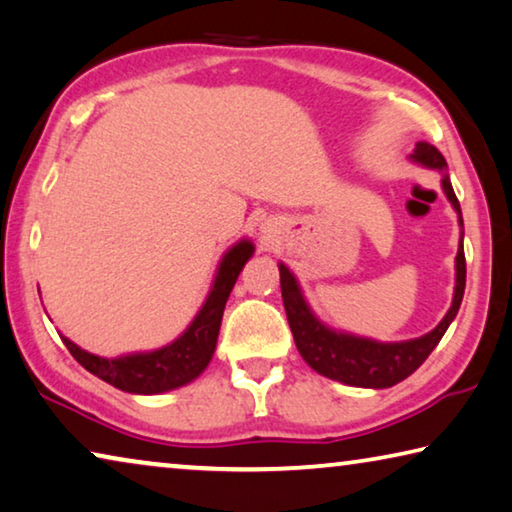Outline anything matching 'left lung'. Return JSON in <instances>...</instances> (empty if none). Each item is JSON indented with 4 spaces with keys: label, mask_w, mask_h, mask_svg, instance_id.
<instances>
[{
    "label": "left lung",
    "mask_w": 512,
    "mask_h": 512,
    "mask_svg": "<svg viewBox=\"0 0 512 512\" xmlns=\"http://www.w3.org/2000/svg\"><path fill=\"white\" fill-rule=\"evenodd\" d=\"M410 159L424 168L442 173V191L446 200L451 202V207L456 209L458 223L462 227L460 202L456 198V193H453L442 152L433 148L431 143L421 141L417 143L415 152L410 154ZM462 237H465V230L460 232V241H458L456 289H453V300H451L449 312L444 314V319L437 323L428 335L408 339V342H376V339L358 337V335H351V332L326 326V323L312 312V307L307 305L296 275L280 262L278 269H280L282 303H285L291 335H294L296 348L298 353L303 355V360L310 364L316 373H321V376H326L330 380H339V383L351 385V387L385 389L401 383V380L408 378L410 373H415L421 364H424L428 355L433 353V348L440 344L446 328L451 326V321L456 319V314L460 310L462 294H465V278H467Z\"/></svg>",
    "instance_id": "8db88e82"
}]
</instances>
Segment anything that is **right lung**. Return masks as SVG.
I'll list each match as a JSON object with an SVG mask.
<instances>
[{"mask_svg": "<svg viewBox=\"0 0 512 512\" xmlns=\"http://www.w3.org/2000/svg\"><path fill=\"white\" fill-rule=\"evenodd\" d=\"M253 253L255 246L248 239H241L227 250L216 269L212 289H209L198 314L193 316L189 328L175 342L161 346L157 351L129 353L109 360L84 351V348H79L75 342L61 335L63 344L68 346L72 358L86 371L129 394H161L189 385L191 380H196L207 369L209 360H212L225 303L230 298V291L241 269L253 257Z\"/></svg>", "mask_w": 512, "mask_h": 512, "instance_id": "obj_1", "label": "right lung"}]
</instances>
